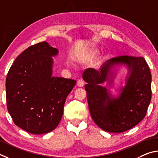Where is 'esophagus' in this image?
<instances>
[{
	"label": "esophagus",
	"instance_id": "obj_1",
	"mask_svg": "<svg viewBox=\"0 0 158 158\" xmlns=\"http://www.w3.org/2000/svg\"><path fill=\"white\" fill-rule=\"evenodd\" d=\"M77 85L78 87H83L84 86V82H83V81H82V80H81V79L78 80V81H77Z\"/></svg>",
	"mask_w": 158,
	"mask_h": 158
}]
</instances>
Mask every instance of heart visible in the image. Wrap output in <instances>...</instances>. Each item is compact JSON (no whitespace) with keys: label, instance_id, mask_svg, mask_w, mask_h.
I'll return each mask as SVG.
<instances>
[{"label":"heart","instance_id":"b5f03b06","mask_svg":"<svg viewBox=\"0 0 158 158\" xmlns=\"http://www.w3.org/2000/svg\"><path fill=\"white\" fill-rule=\"evenodd\" d=\"M99 52V49L95 46H92L84 55L80 56L79 60L82 62H88L92 61L94 58L97 56Z\"/></svg>","mask_w":158,"mask_h":158}]
</instances>
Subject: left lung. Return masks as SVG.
<instances>
[{"instance_id": "left-lung-1", "label": "left lung", "mask_w": 158, "mask_h": 158, "mask_svg": "<svg viewBox=\"0 0 158 158\" xmlns=\"http://www.w3.org/2000/svg\"><path fill=\"white\" fill-rule=\"evenodd\" d=\"M126 65L129 69L126 85L120 94L112 98L106 88L100 84L113 81L115 65ZM87 82L88 106L93 121L103 131L119 133L131 129L145 117L151 99V73L142 57L123 55L112 58L100 71L92 68L83 72Z\"/></svg>"}]
</instances>
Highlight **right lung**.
I'll use <instances>...</instances> for the list:
<instances>
[{
    "mask_svg": "<svg viewBox=\"0 0 158 158\" xmlns=\"http://www.w3.org/2000/svg\"><path fill=\"white\" fill-rule=\"evenodd\" d=\"M57 54L46 41L35 44L16 58L7 75L8 112L16 126L33 135L56 128L76 84L75 80L52 76V57Z\"/></svg>",
    "mask_w": 158,
    "mask_h": 158,
    "instance_id": "add662e5",
    "label": "right lung"
}]
</instances>
